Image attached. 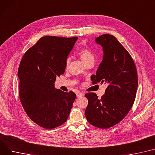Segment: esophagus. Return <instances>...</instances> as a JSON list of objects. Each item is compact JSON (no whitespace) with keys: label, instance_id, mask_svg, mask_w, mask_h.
I'll return each mask as SVG.
<instances>
[{"label":"esophagus","instance_id":"1","mask_svg":"<svg viewBox=\"0 0 155 155\" xmlns=\"http://www.w3.org/2000/svg\"><path fill=\"white\" fill-rule=\"evenodd\" d=\"M84 95V94H83V93H81V92L78 91V92L77 93V97H83Z\"/></svg>","mask_w":155,"mask_h":155}]
</instances>
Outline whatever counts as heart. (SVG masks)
<instances>
[{"label":"heart","mask_w":155,"mask_h":155,"mask_svg":"<svg viewBox=\"0 0 155 155\" xmlns=\"http://www.w3.org/2000/svg\"><path fill=\"white\" fill-rule=\"evenodd\" d=\"M79 55L81 60L84 62V64L87 63V61L90 60H94V54H93L87 48H83L80 50L79 51ZM69 62H70V60L69 58H67L66 60V67L68 66Z\"/></svg>","instance_id":"b5f03b06"}]
</instances>
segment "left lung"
Listing matches in <instances>:
<instances>
[{
  "instance_id": "8db88e82",
  "label": "left lung",
  "mask_w": 155,
  "mask_h": 155,
  "mask_svg": "<svg viewBox=\"0 0 155 155\" xmlns=\"http://www.w3.org/2000/svg\"><path fill=\"white\" fill-rule=\"evenodd\" d=\"M104 50L103 60L92 76L93 84L106 83L105 94L100 99L95 93H88L85 117L91 125L106 129L124 118L135 101L138 87L137 71L128 51L111 35L95 38Z\"/></svg>"
}]
</instances>
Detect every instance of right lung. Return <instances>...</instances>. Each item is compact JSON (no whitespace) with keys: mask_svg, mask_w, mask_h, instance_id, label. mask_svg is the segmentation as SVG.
<instances>
[{"mask_svg":"<svg viewBox=\"0 0 155 155\" xmlns=\"http://www.w3.org/2000/svg\"><path fill=\"white\" fill-rule=\"evenodd\" d=\"M78 39L45 36L24 55L18 70L19 97L22 107L36 124L45 129L58 127L67 120L76 95L54 87L64 74L66 60Z\"/></svg>","mask_w":155,"mask_h":155,"instance_id":"obj_1","label":"right lung"}]
</instances>
